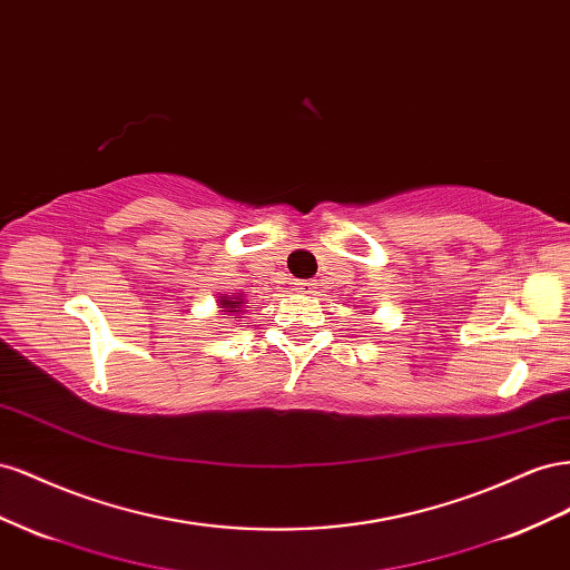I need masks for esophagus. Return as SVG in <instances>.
I'll return each instance as SVG.
<instances>
[{
  "instance_id": "esophagus-1",
  "label": "esophagus",
  "mask_w": 570,
  "mask_h": 570,
  "mask_svg": "<svg viewBox=\"0 0 570 570\" xmlns=\"http://www.w3.org/2000/svg\"><path fill=\"white\" fill-rule=\"evenodd\" d=\"M296 288H298V294L315 296L317 294V282L315 279H301V282H296Z\"/></svg>"
}]
</instances>
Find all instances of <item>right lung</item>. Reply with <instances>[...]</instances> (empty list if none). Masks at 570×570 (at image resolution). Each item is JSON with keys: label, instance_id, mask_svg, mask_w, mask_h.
<instances>
[{"label": "right lung", "instance_id": "right-lung-1", "mask_svg": "<svg viewBox=\"0 0 570 570\" xmlns=\"http://www.w3.org/2000/svg\"><path fill=\"white\" fill-rule=\"evenodd\" d=\"M222 303V307H224V313H238L236 307L243 303V298H234V301H219Z\"/></svg>", "mask_w": 570, "mask_h": 570}]
</instances>
